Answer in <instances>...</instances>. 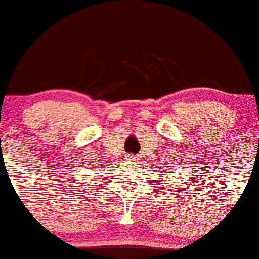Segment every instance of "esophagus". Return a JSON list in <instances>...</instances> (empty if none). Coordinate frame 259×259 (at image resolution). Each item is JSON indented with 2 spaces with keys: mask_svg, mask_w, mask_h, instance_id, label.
<instances>
[{
  "mask_svg": "<svg viewBox=\"0 0 259 259\" xmlns=\"http://www.w3.org/2000/svg\"><path fill=\"white\" fill-rule=\"evenodd\" d=\"M126 160H127V161H136V160H137V156H135V155H127V156H126Z\"/></svg>",
  "mask_w": 259,
  "mask_h": 259,
  "instance_id": "1",
  "label": "esophagus"
}]
</instances>
